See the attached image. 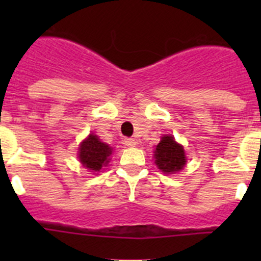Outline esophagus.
<instances>
[{
    "instance_id": "esophagus-1",
    "label": "esophagus",
    "mask_w": 261,
    "mask_h": 261,
    "mask_svg": "<svg viewBox=\"0 0 261 261\" xmlns=\"http://www.w3.org/2000/svg\"><path fill=\"white\" fill-rule=\"evenodd\" d=\"M125 145L126 146H135L136 145V140L135 139H126L125 140Z\"/></svg>"
}]
</instances>
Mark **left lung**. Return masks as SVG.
Returning a JSON list of instances; mask_svg holds the SVG:
<instances>
[{
	"mask_svg": "<svg viewBox=\"0 0 261 261\" xmlns=\"http://www.w3.org/2000/svg\"><path fill=\"white\" fill-rule=\"evenodd\" d=\"M155 164L165 174H174L186 165L184 147L172 135H164L154 151Z\"/></svg>",
	"mask_w": 261,
	"mask_h": 261,
	"instance_id": "8db88e82",
	"label": "left lung"
}]
</instances>
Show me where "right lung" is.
Wrapping results in <instances>:
<instances>
[{
	"label": "right lung",
	"instance_id": "right-lung-1",
	"mask_svg": "<svg viewBox=\"0 0 261 261\" xmlns=\"http://www.w3.org/2000/svg\"><path fill=\"white\" fill-rule=\"evenodd\" d=\"M78 150V158L82 165L93 173L99 172L106 167L112 154V147L102 143L94 134H89L88 138L82 141Z\"/></svg>",
	"mask_w": 261,
	"mask_h": 261
}]
</instances>
